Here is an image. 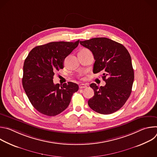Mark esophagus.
<instances>
[{"label": "esophagus", "mask_w": 157, "mask_h": 157, "mask_svg": "<svg viewBox=\"0 0 157 157\" xmlns=\"http://www.w3.org/2000/svg\"><path fill=\"white\" fill-rule=\"evenodd\" d=\"M79 87L80 89H83V88H86L87 87V86L86 84H81Z\"/></svg>", "instance_id": "1"}]
</instances>
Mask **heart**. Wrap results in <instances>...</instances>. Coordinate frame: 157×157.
<instances>
[{
	"mask_svg": "<svg viewBox=\"0 0 157 157\" xmlns=\"http://www.w3.org/2000/svg\"><path fill=\"white\" fill-rule=\"evenodd\" d=\"M83 50H87V49H82V50H81V51H83Z\"/></svg>",
	"mask_w": 157,
	"mask_h": 157,
	"instance_id": "1",
	"label": "heart"
}]
</instances>
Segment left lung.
<instances>
[{
	"mask_svg": "<svg viewBox=\"0 0 157 157\" xmlns=\"http://www.w3.org/2000/svg\"><path fill=\"white\" fill-rule=\"evenodd\" d=\"M90 50L95 59L93 73H102L104 86L92 83L94 91L88 105L96 113L110 114L119 110L128 99L134 79L130 55L122 44L107 38H94L80 41Z\"/></svg>",
	"mask_w": 157,
	"mask_h": 157,
	"instance_id": "1",
	"label": "left lung"
}]
</instances>
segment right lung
<instances>
[{
    "label": "right lung",
    "instance_id": "obj_1",
    "mask_svg": "<svg viewBox=\"0 0 157 157\" xmlns=\"http://www.w3.org/2000/svg\"><path fill=\"white\" fill-rule=\"evenodd\" d=\"M75 42H50L33 48L23 67L22 84L35 109L48 116H56L69 105L77 84L68 82L63 85L53 83L55 73L63 69V61L79 44Z\"/></svg>",
    "mask_w": 157,
    "mask_h": 157
}]
</instances>
